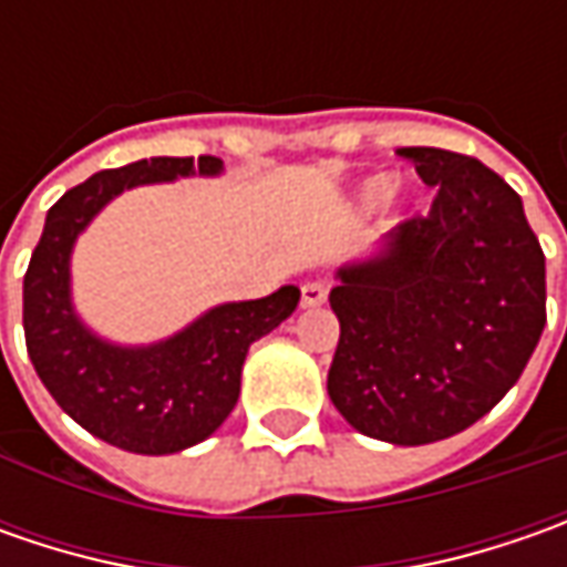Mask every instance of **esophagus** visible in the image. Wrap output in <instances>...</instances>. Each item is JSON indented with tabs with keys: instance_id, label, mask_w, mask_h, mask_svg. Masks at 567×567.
Masks as SVG:
<instances>
[{
	"instance_id": "esophagus-1",
	"label": "esophagus",
	"mask_w": 567,
	"mask_h": 567,
	"mask_svg": "<svg viewBox=\"0 0 567 567\" xmlns=\"http://www.w3.org/2000/svg\"><path fill=\"white\" fill-rule=\"evenodd\" d=\"M328 299V287L321 284V280H309V284H302V306L306 309H316Z\"/></svg>"
}]
</instances>
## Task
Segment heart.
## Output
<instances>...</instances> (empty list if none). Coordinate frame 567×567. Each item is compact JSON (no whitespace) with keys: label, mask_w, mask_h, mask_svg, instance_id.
Instances as JSON below:
<instances>
[{"label":"heart","mask_w":567,"mask_h":567,"mask_svg":"<svg viewBox=\"0 0 567 567\" xmlns=\"http://www.w3.org/2000/svg\"><path fill=\"white\" fill-rule=\"evenodd\" d=\"M381 192H384V183H372L369 186V198H381Z\"/></svg>","instance_id":"heart-1"}]
</instances>
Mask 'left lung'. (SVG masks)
<instances>
[{"mask_svg":"<svg viewBox=\"0 0 567 567\" xmlns=\"http://www.w3.org/2000/svg\"><path fill=\"white\" fill-rule=\"evenodd\" d=\"M398 154L439 192L379 258L338 271L328 394L362 435L429 445L520 379L546 324V258L520 195L489 166L442 147Z\"/></svg>","mask_w":567,"mask_h":567,"instance_id":"8db88e82","label":"left lung"}]
</instances>
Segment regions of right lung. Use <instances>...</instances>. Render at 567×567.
Segmentation results:
<instances>
[{"label":"right lung","mask_w":567,"mask_h":567,"mask_svg":"<svg viewBox=\"0 0 567 567\" xmlns=\"http://www.w3.org/2000/svg\"><path fill=\"white\" fill-rule=\"evenodd\" d=\"M217 157H151L100 169L69 188L47 214L24 274L28 357L53 401L81 429L135 454H173L205 442L239 401L249 347L293 316L299 290L210 309L186 331L151 343L116 347L81 324L72 309L69 258L78 233L120 192L176 176H217Z\"/></svg>","instance_id":"1"}]
</instances>
